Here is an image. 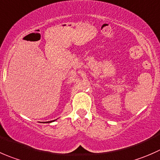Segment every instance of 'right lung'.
I'll list each match as a JSON object with an SVG mask.
<instances>
[{"mask_svg": "<svg viewBox=\"0 0 160 160\" xmlns=\"http://www.w3.org/2000/svg\"><path fill=\"white\" fill-rule=\"evenodd\" d=\"M54 121H55V120H54Z\"/></svg>", "mask_w": 160, "mask_h": 160, "instance_id": "obj_1", "label": "right lung"}]
</instances>
